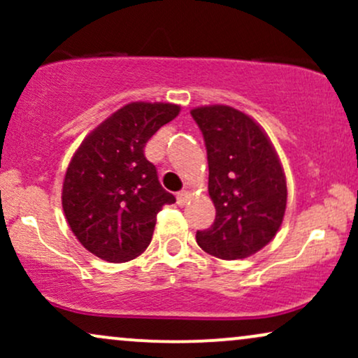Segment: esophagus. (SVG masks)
Returning a JSON list of instances; mask_svg holds the SVG:
<instances>
[{
    "mask_svg": "<svg viewBox=\"0 0 358 358\" xmlns=\"http://www.w3.org/2000/svg\"><path fill=\"white\" fill-rule=\"evenodd\" d=\"M188 199H190V193H188L187 190H183V192H180L178 195H176V203L180 205V207H183V205H187V202H188Z\"/></svg>",
    "mask_w": 358,
    "mask_h": 358,
    "instance_id": "obj_1",
    "label": "esophagus"
}]
</instances>
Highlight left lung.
Wrapping results in <instances>:
<instances>
[{"label": "left lung", "instance_id": "obj_1", "mask_svg": "<svg viewBox=\"0 0 358 358\" xmlns=\"http://www.w3.org/2000/svg\"><path fill=\"white\" fill-rule=\"evenodd\" d=\"M203 134L208 193L215 220L196 231V244L212 256L236 261L273 241L286 210V178L261 126L229 106L192 109Z\"/></svg>", "mask_w": 358, "mask_h": 358}]
</instances>
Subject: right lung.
<instances>
[{
    "label": "right lung",
    "instance_id": "right-lung-1",
    "mask_svg": "<svg viewBox=\"0 0 358 358\" xmlns=\"http://www.w3.org/2000/svg\"><path fill=\"white\" fill-rule=\"evenodd\" d=\"M180 106L131 102L101 122L76 151L62 188L72 232L94 256L126 262L145 252L156 215L175 196L159 185L145 146Z\"/></svg>",
    "mask_w": 358,
    "mask_h": 358
}]
</instances>
